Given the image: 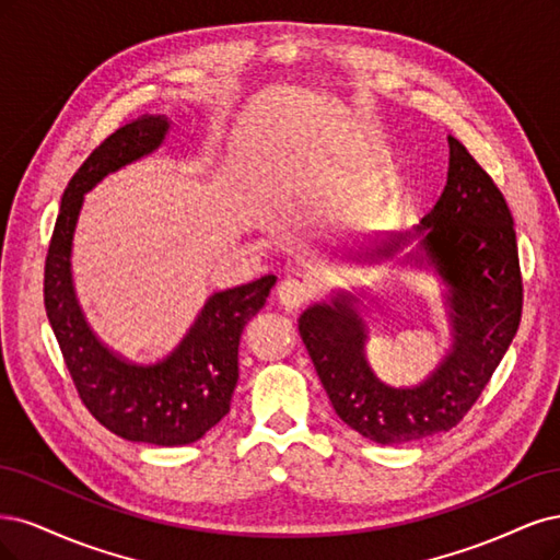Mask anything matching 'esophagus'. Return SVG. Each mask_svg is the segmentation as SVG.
I'll return each instance as SVG.
<instances>
[{
	"label": "esophagus",
	"mask_w": 560,
	"mask_h": 560,
	"mask_svg": "<svg viewBox=\"0 0 560 560\" xmlns=\"http://www.w3.org/2000/svg\"><path fill=\"white\" fill-rule=\"evenodd\" d=\"M277 295L285 310H300V306H304L314 298V288L310 283L298 281V279H285L277 288Z\"/></svg>",
	"instance_id": "1"
}]
</instances>
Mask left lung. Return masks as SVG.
<instances>
[{"label": "left lung", "instance_id": "obj_1", "mask_svg": "<svg viewBox=\"0 0 560 560\" xmlns=\"http://www.w3.org/2000/svg\"><path fill=\"white\" fill-rule=\"evenodd\" d=\"M421 250L451 285L456 345L417 388H390L365 363V326L349 295L310 306L300 335L337 417L376 444H402L451 430L491 382L518 330L523 281L508 202L463 143L448 137V176L435 209L417 228ZM411 240L378 248L390 256ZM417 262H423L417 256Z\"/></svg>", "mask_w": 560, "mask_h": 560}]
</instances>
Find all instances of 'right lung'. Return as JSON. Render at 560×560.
<instances>
[{
	"mask_svg": "<svg viewBox=\"0 0 560 560\" xmlns=\"http://www.w3.org/2000/svg\"><path fill=\"white\" fill-rule=\"evenodd\" d=\"M167 128L165 116H141L120 125L83 160L65 188L44 267L46 316L81 402L114 435L158 446L197 442L230 411L244 326L262 310L277 281L269 275L215 293L182 347L155 365L128 363L88 330L69 275L83 192L102 176L155 151Z\"/></svg>",
	"mask_w": 560,
	"mask_h": 560,
	"instance_id": "add662e5",
	"label": "right lung"
}]
</instances>
